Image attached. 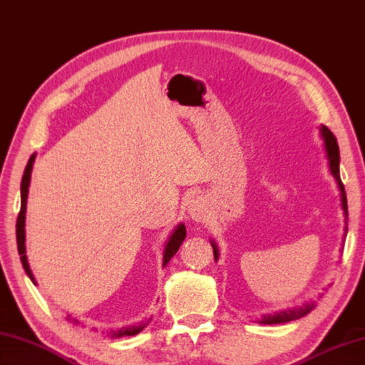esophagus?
Returning a JSON list of instances; mask_svg holds the SVG:
<instances>
[{"instance_id": "obj_1", "label": "esophagus", "mask_w": 365, "mask_h": 365, "mask_svg": "<svg viewBox=\"0 0 365 365\" xmlns=\"http://www.w3.org/2000/svg\"><path fill=\"white\" fill-rule=\"evenodd\" d=\"M188 213L192 221H202L207 217V202L202 196H195L188 204Z\"/></svg>"}]
</instances>
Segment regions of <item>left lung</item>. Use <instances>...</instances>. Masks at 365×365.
<instances>
[{
  "instance_id": "1",
  "label": "left lung",
  "mask_w": 365,
  "mask_h": 365,
  "mask_svg": "<svg viewBox=\"0 0 365 365\" xmlns=\"http://www.w3.org/2000/svg\"><path fill=\"white\" fill-rule=\"evenodd\" d=\"M318 130H319L321 139H323V147L326 152V160H327V166H329V173L335 178V182H337V187L340 191V205H341V210H344V215H345V232H344V242H345L346 232H348V204H346L345 187H344V183H341V178H340V150H339L337 139H335V135L331 133L329 128L321 125ZM210 244L213 248V256H215V261H218V258H220L218 245L213 240H210ZM315 305H317L315 302H307L305 305L299 307V309L296 307V309H291V310L277 312V313H274V315H264L258 321V323H261V324L288 323V321H294V319L305 317L307 313H310L313 309H315Z\"/></svg>"
}]
</instances>
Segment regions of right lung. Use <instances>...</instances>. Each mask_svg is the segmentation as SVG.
Wrapping results in <instances>:
<instances>
[{
	"mask_svg": "<svg viewBox=\"0 0 365 365\" xmlns=\"http://www.w3.org/2000/svg\"><path fill=\"white\" fill-rule=\"evenodd\" d=\"M36 160V153H33L28 160V164L25 168L24 177H21V183H20V213L17 218V230H16V235H17V248H19V255H20V261L21 266H24L26 275L30 277V280L36 283V278L30 269V264H28V258H26V235H25V220H26V201H28V190H30V182H31V173H33V164ZM187 237V230H185V225L180 223L178 226H175V230L173 231V234L169 235L166 244H164V250H163V267L170 261V258L178 252L180 248L182 242ZM66 319H71L74 324H81V321L69 318V315L66 317ZM150 323V319L147 323H140L139 326H130V327H123V329H117V331H107L109 337L112 339H120V337H131V335L139 334L140 331H144V327ZM98 331V329H96Z\"/></svg>",
	"mask_w": 365,
	"mask_h": 365,
	"instance_id": "1",
	"label": "right lung"
}]
</instances>
